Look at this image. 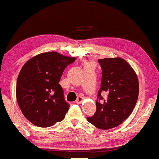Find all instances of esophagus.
I'll return each mask as SVG.
<instances>
[{"instance_id":"obj_1","label":"esophagus","mask_w":159,"mask_h":159,"mask_svg":"<svg viewBox=\"0 0 159 159\" xmlns=\"http://www.w3.org/2000/svg\"><path fill=\"white\" fill-rule=\"evenodd\" d=\"M83 101V98L81 97V96H79V97L77 98V99L76 100V103H78V104H80V103H82Z\"/></svg>"}]
</instances>
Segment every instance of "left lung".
<instances>
[{"label":"left lung","mask_w":159,"mask_h":159,"mask_svg":"<svg viewBox=\"0 0 159 159\" xmlns=\"http://www.w3.org/2000/svg\"><path fill=\"white\" fill-rule=\"evenodd\" d=\"M102 70L96 112L87 120L96 128L107 130L121 125L132 113L139 94L137 76L122 58L98 59ZM102 93L106 94L103 99Z\"/></svg>","instance_id":"1"}]
</instances>
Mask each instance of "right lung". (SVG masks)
Masks as SVG:
<instances>
[{"instance_id": "1", "label": "right lung", "mask_w": 159, "mask_h": 159, "mask_svg": "<svg viewBox=\"0 0 159 159\" xmlns=\"http://www.w3.org/2000/svg\"><path fill=\"white\" fill-rule=\"evenodd\" d=\"M75 60L50 52L37 55L23 65L17 78L16 99L32 124L47 128L65 119L70 105L58 83L65 67Z\"/></svg>"}]
</instances>
